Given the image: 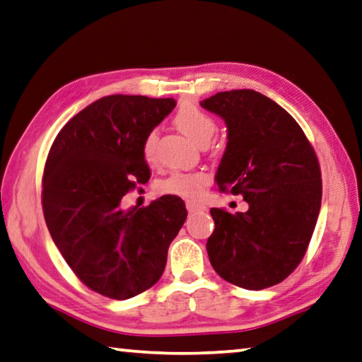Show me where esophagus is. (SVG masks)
I'll return each mask as SVG.
<instances>
[{"mask_svg":"<svg viewBox=\"0 0 362 362\" xmlns=\"http://www.w3.org/2000/svg\"><path fill=\"white\" fill-rule=\"evenodd\" d=\"M187 209L189 214H198V212H206L207 207L204 206L201 202H196V201H187Z\"/></svg>","mask_w":362,"mask_h":362,"instance_id":"34e87169","label":"esophagus"}]
</instances>
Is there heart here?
Here are the masks:
<instances>
[{
  "label": "heart",
  "mask_w": 362,
  "mask_h": 362,
  "mask_svg": "<svg viewBox=\"0 0 362 362\" xmlns=\"http://www.w3.org/2000/svg\"><path fill=\"white\" fill-rule=\"evenodd\" d=\"M175 127L194 142L207 144L216 131V122L212 115L204 112L194 104H183L177 110L174 117ZM156 142L158 134L156 131H150L144 137L142 142V155L147 163H155L156 160ZM210 177L202 170H192V173H174L161 183V189L169 194H177L182 198H199L204 188L209 185Z\"/></svg>",
  "instance_id": "heart-1"
}]
</instances>
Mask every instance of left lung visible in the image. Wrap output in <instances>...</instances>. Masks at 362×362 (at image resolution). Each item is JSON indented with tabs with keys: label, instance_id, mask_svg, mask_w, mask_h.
I'll use <instances>...</instances> for the list:
<instances>
[{
	"label": "left lung",
	"instance_id": "obj_1",
	"mask_svg": "<svg viewBox=\"0 0 362 362\" xmlns=\"http://www.w3.org/2000/svg\"><path fill=\"white\" fill-rule=\"evenodd\" d=\"M201 106L228 131L216 185L248 204L235 214L210 209V264L229 284L264 290L298 267L312 239L321 207L317 155L298 122L258 91H220Z\"/></svg>",
	"mask_w": 362,
	"mask_h": 362
}]
</instances>
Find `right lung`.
<instances>
[{"label":"right lung","instance_id":"right-lung-1","mask_svg":"<svg viewBox=\"0 0 362 362\" xmlns=\"http://www.w3.org/2000/svg\"><path fill=\"white\" fill-rule=\"evenodd\" d=\"M175 107L173 98L110 95L91 103L55 137L42 177V209L64 261L90 290L124 300L153 286L170 242L187 220L179 196L122 209L150 179L147 133Z\"/></svg>","mask_w":362,"mask_h":362}]
</instances>
